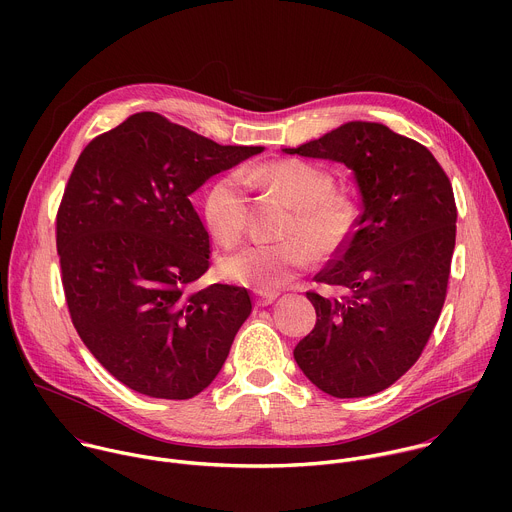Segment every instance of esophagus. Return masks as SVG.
<instances>
[{
	"mask_svg": "<svg viewBox=\"0 0 512 512\" xmlns=\"http://www.w3.org/2000/svg\"><path fill=\"white\" fill-rule=\"evenodd\" d=\"M277 296H279V291H269V289H255V304L257 306H269V304H273L275 300H277Z\"/></svg>",
	"mask_w": 512,
	"mask_h": 512,
	"instance_id": "34e87169",
	"label": "esophagus"
}]
</instances>
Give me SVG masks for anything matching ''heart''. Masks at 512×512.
I'll return each instance as SVG.
<instances>
[{
    "label": "heart",
    "mask_w": 512,
    "mask_h": 512,
    "mask_svg": "<svg viewBox=\"0 0 512 512\" xmlns=\"http://www.w3.org/2000/svg\"><path fill=\"white\" fill-rule=\"evenodd\" d=\"M247 177L253 184L283 190L296 202L294 214L283 227L287 239L275 243H249L218 261V275L255 289H275L294 279L318 257L334 253L348 239L354 225L352 204L334 194V182L322 168L281 160L229 172L216 178L204 196V218L212 235L225 243H237L249 227Z\"/></svg>",
    "instance_id": "b5f03b06"
}]
</instances>
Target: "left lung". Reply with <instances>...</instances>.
Returning <instances> with one entry per match:
<instances>
[{"instance_id": "obj_1", "label": "left lung", "mask_w": 512, "mask_h": 512, "mask_svg": "<svg viewBox=\"0 0 512 512\" xmlns=\"http://www.w3.org/2000/svg\"><path fill=\"white\" fill-rule=\"evenodd\" d=\"M283 152L344 164L360 192L354 231L316 275L344 294L308 291L316 326L294 358L332 397L375 395L417 362L444 308L458 218L452 184L425 145L383 123L348 121Z\"/></svg>"}]
</instances>
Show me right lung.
<instances>
[{
    "instance_id": "1",
    "label": "right lung",
    "mask_w": 512,
    "mask_h": 512,
    "mask_svg": "<svg viewBox=\"0 0 512 512\" xmlns=\"http://www.w3.org/2000/svg\"><path fill=\"white\" fill-rule=\"evenodd\" d=\"M261 152L143 111L79 156L56 214L62 287L81 340L129 389L190 399L223 369L251 298L225 283L190 289L210 265L190 194Z\"/></svg>"
}]
</instances>
